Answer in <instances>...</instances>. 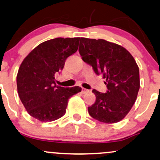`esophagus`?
<instances>
[{"label": "esophagus", "mask_w": 160, "mask_h": 160, "mask_svg": "<svg viewBox=\"0 0 160 160\" xmlns=\"http://www.w3.org/2000/svg\"><path fill=\"white\" fill-rule=\"evenodd\" d=\"M88 91H89V90L86 89V88H82L81 92L82 94H86V93H87V92H88Z\"/></svg>", "instance_id": "34e87169"}]
</instances>
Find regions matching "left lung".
<instances>
[{
  "label": "left lung",
  "instance_id": "1",
  "mask_svg": "<svg viewBox=\"0 0 160 160\" xmlns=\"http://www.w3.org/2000/svg\"><path fill=\"white\" fill-rule=\"evenodd\" d=\"M79 53L96 74L105 79L107 91L93 89L96 101L88 111L92 118L112 124L128 114L140 87L139 69L135 59L122 46L104 39L80 38Z\"/></svg>",
  "mask_w": 160,
  "mask_h": 160
}]
</instances>
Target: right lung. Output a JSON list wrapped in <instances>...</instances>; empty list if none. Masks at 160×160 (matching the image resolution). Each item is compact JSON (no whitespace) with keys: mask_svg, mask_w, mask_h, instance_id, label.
<instances>
[{"mask_svg":"<svg viewBox=\"0 0 160 160\" xmlns=\"http://www.w3.org/2000/svg\"><path fill=\"white\" fill-rule=\"evenodd\" d=\"M80 38H56L38 45L25 57L17 74V89L32 117L42 122L59 119L66 112L68 99L81 92L79 86L56 85L55 74L78 51Z\"/></svg>","mask_w":160,"mask_h":160,"instance_id":"right-lung-1","label":"right lung"}]
</instances>
